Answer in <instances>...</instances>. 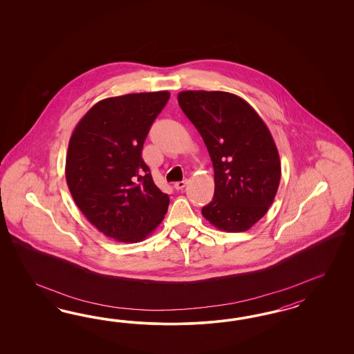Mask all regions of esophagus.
I'll return each mask as SVG.
<instances>
[{
  "instance_id": "esophagus-1",
  "label": "esophagus",
  "mask_w": 354,
  "mask_h": 354,
  "mask_svg": "<svg viewBox=\"0 0 354 354\" xmlns=\"http://www.w3.org/2000/svg\"><path fill=\"white\" fill-rule=\"evenodd\" d=\"M187 185V180H182V182H176L174 184V187H175V189H178V191H182L183 188Z\"/></svg>"
}]
</instances>
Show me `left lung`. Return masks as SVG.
I'll return each instance as SVG.
<instances>
[{"label":"left lung","mask_w":354,"mask_h":354,"mask_svg":"<svg viewBox=\"0 0 354 354\" xmlns=\"http://www.w3.org/2000/svg\"><path fill=\"white\" fill-rule=\"evenodd\" d=\"M184 114L203 136L214 167V197L203 207L221 231L244 232L268 213L278 192V148L257 111L221 91H183Z\"/></svg>","instance_id":"8db88e82"}]
</instances>
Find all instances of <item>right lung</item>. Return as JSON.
Here are the masks:
<instances>
[{
	"label": "right lung",
	"mask_w": 354,
	"mask_h": 354,
	"mask_svg": "<svg viewBox=\"0 0 354 354\" xmlns=\"http://www.w3.org/2000/svg\"><path fill=\"white\" fill-rule=\"evenodd\" d=\"M167 91L101 100L76 124L66 157V182L80 212L120 243L142 241L158 227L170 198L141 157Z\"/></svg>",
	"instance_id": "1"
}]
</instances>
